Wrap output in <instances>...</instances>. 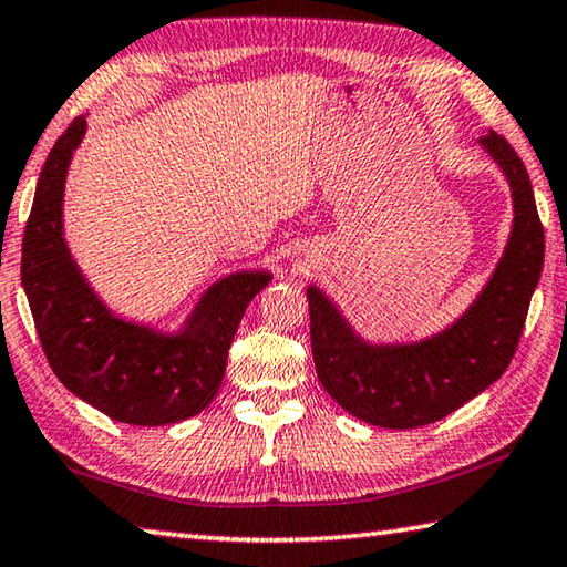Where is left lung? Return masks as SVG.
Listing matches in <instances>:
<instances>
[{"instance_id":"1","label":"left lung","mask_w":567,"mask_h":567,"mask_svg":"<svg viewBox=\"0 0 567 567\" xmlns=\"http://www.w3.org/2000/svg\"><path fill=\"white\" fill-rule=\"evenodd\" d=\"M480 143L505 171L515 224L492 280L452 328L411 346H368L318 287H308L318 379L340 406L365 424H434L497 381L515 355L543 272L545 231L517 151L494 131Z\"/></svg>"}]
</instances>
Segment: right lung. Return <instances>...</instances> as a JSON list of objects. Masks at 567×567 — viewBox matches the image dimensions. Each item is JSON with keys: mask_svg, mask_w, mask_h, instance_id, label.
<instances>
[{"mask_svg": "<svg viewBox=\"0 0 567 567\" xmlns=\"http://www.w3.org/2000/svg\"><path fill=\"white\" fill-rule=\"evenodd\" d=\"M83 136L85 118H75L52 146L24 227L22 287L34 328L50 368L78 399L123 424H176L217 396L239 320L269 272H237L212 285L176 336L115 318L62 239L65 174Z\"/></svg>", "mask_w": 567, "mask_h": 567, "instance_id": "obj_1", "label": "right lung"}]
</instances>
